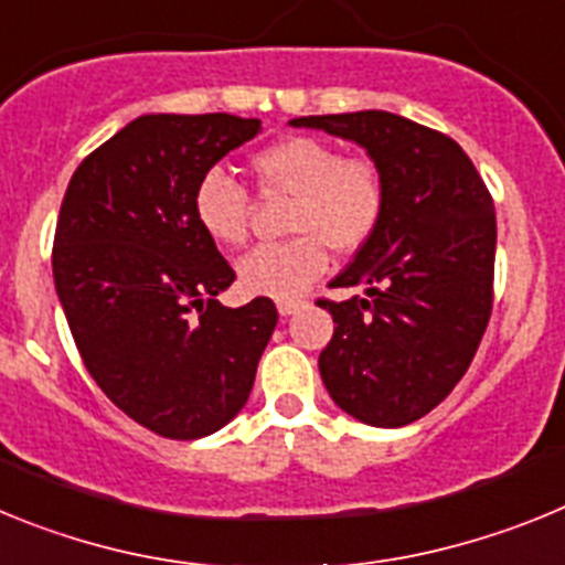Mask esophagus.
<instances>
[{"label": "esophagus", "instance_id": "1", "mask_svg": "<svg viewBox=\"0 0 565 565\" xmlns=\"http://www.w3.org/2000/svg\"><path fill=\"white\" fill-rule=\"evenodd\" d=\"M299 308H302V299H282V302H277V311L282 313V317H291Z\"/></svg>", "mask_w": 565, "mask_h": 565}]
</instances>
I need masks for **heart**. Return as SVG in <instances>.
<instances>
[{"label":"heart","mask_w":565,"mask_h":565,"mask_svg":"<svg viewBox=\"0 0 565 565\" xmlns=\"http://www.w3.org/2000/svg\"><path fill=\"white\" fill-rule=\"evenodd\" d=\"M263 192L291 194L286 243L257 246L237 263L239 286L271 299H299L328 268V248L356 254L373 239L387 209L384 174L367 158L311 135H294L252 158ZM192 212L214 246L246 243L252 201L223 169H209L192 194Z\"/></svg>","instance_id":"b5f03b06"}]
</instances>
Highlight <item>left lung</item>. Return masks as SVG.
<instances>
[{
  "label": "left lung",
  "mask_w": 565,
  "mask_h": 565,
  "mask_svg": "<svg viewBox=\"0 0 565 565\" xmlns=\"http://www.w3.org/2000/svg\"><path fill=\"white\" fill-rule=\"evenodd\" d=\"M291 127L353 141L382 169L387 209L373 239L319 299L333 337L319 373L333 402L371 427H404L450 396L476 356L492 313L495 206L452 138L362 109L302 115Z\"/></svg>",
  "instance_id": "obj_1"
}]
</instances>
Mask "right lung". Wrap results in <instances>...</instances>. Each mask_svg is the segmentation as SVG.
Returning a JSON list of instances; mask_svg holds the SVG:
<instances>
[{
    "instance_id": "1",
    "label": "right lung",
    "mask_w": 565,
    "mask_h": 565,
    "mask_svg": "<svg viewBox=\"0 0 565 565\" xmlns=\"http://www.w3.org/2000/svg\"><path fill=\"white\" fill-rule=\"evenodd\" d=\"M259 132L228 113H149L73 172L53 279L84 367L115 407L163 438H203L248 402L277 326L268 297L226 308L234 271L192 212L223 154Z\"/></svg>"
}]
</instances>
